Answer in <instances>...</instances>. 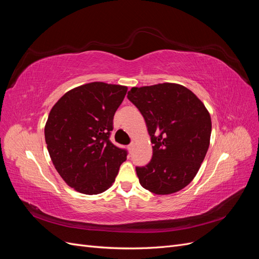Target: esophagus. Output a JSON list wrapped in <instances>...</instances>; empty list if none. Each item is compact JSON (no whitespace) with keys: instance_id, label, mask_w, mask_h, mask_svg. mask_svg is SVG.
<instances>
[{"instance_id":"34e87169","label":"esophagus","mask_w":259,"mask_h":259,"mask_svg":"<svg viewBox=\"0 0 259 259\" xmlns=\"http://www.w3.org/2000/svg\"><path fill=\"white\" fill-rule=\"evenodd\" d=\"M133 147H134V144H130V145L127 146V149H128V151H130V152H132V150H133Z\"/></svg>"}]
</instances>
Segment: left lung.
Masks as SVG:
<instances>
[{"mask_svg":"<svg viewBox=\"0 0 259 259\" xmlns=\"http://www.w3.org/2000/svg\"><path fill=\"white\" fill-rule=\"evenodd\" d=\"M127 98L146 121L152 159L137 166L139 183L155 194L182 190L197 175L209 146L210 115L187 88L174 83L133 88Z\"/></svg>","mask_w":259,"mask_h":259,"instance_id":"obj_1","label":"left lung"}]
</instances>
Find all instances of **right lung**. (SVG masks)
Masks as SVG:
<instances>
[{"label":"right lung","mask_w":259,"mask_h":259,"mask_svg":"<svg viewBox=\"0 0 259 259\" xmlns=\"http://www.w3.org/2000/svg\"><path fill=\"white\" fill-rule=\"evenodd\" d=\"M126 92V86L93 82L67 92L52 108L45 142L55 168L74 190L106 191L126 160L127 151L109 139Z\"/></svg>","instance_id":"add662e5"}]
</instances>
